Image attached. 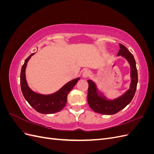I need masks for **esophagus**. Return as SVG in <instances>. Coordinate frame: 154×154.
Returning <instances> with one entry per match:
<instances>
[{
    "instance_id": "1",
    "label": "esophagus",
    "mask_w": 154,
    "mask_h": 154,
    "mask_svg": "<svg viewBox=\"0 0 154 154\" xmlns=\"http://www.w3.org/2000/svg\"><path fill=\"white\" fill-rule=\"evenodd\" d=\"M89 74H90V72H89V71H88V69H85L84 71H83V72L82 76H83V78H87L88 76H89Z\"/></svg>"
}]
</instances>
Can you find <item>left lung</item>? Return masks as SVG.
<instances>
[{"label": "left lung", "mask_w": 154, "mask_h": 154, "mask_svg": "<svg viewBox=\"0 0 154 154\" xmlns=\"http://www.w3.org/2000/svg\"><path fill=\"white\" fill-rule=\"evenodd\" d=\"M120 49L117 56H122L127 60L130 66L131 83L129 89L124 94L114 100H109L97 90L96 83L92 80H87L88 83L87 100L91 109L97 113L112 115L118 113L128 105L134 96L138 82L136 60L128 49L122 44H119Z\"/></svg>", "instance_id": "left-lung-1"}]
</instances>
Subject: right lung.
Instances as JSON below:
<instances>
[{
  "instance_id": "obj_1",
  "label": "right lung",
  "mask_w": 154,
  "mask_h": 154,
  "mask_svg": "<svg viewBox=\"0 0 154 154\" xmlns=\"http://www.w3.org/2000/svg\"><path fill=\"white\" fill-rule=\"evenodd\" d=\"M35 53L31 54L25 60L21 69L20 86L23 96L32 108L41 114H48L58 112L66 106L69 93L71 92L80 78H78L70 81L59 91L53 94L44 95L35 92L27 85L25 74L27 63Z\"/></svg>"
}]
</instances>
